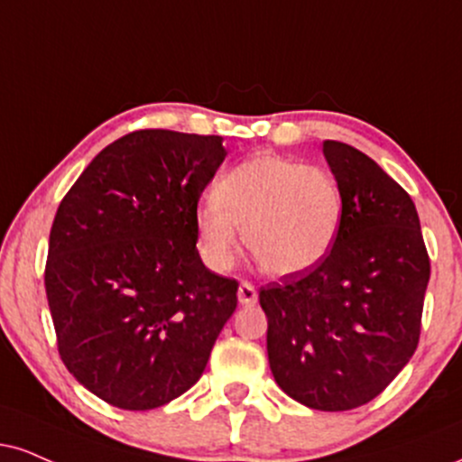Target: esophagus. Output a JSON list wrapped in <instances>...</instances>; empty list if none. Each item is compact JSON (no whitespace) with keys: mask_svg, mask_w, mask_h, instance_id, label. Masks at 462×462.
<instances>
[{"mask_svg":"<svg viewBox=\"0 0 462 462\" xmlns=\"http://www.w3.org/2000/svg\"><path fill=\"white\" fill-rule=\"evenodd\" d=\"M258 301V292H255L254 284H249V282H243L241 286H238V303L241 305H254Z\"/></svg>","mask_w":462,"mask_h":462,"instance_id":"esophagus-1","label":"esophagus"}]
</instances>
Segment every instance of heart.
Wrapping results in <instances>:
<instances>
[{
    "instance_id": "heart-1",
    "label": "heart",
    "mask_w": 462,
    "mask_h": 462,
    "mask_svg": "<svg viewBox=\"0 0 462 462\" xmlns=\"http://www.w3.org/2000/svg\"><path fill=\"white\" fill-rule=\"evenodd\" d=\"M342 224V191L329 171L258 154L215 185V199L196 210L199 245L217 271L230 269L238 227L266 273L297 275L331 252Z\"/></svg>"
}]
</instances>
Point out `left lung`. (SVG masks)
Listing matches in <instances>:
<instances>
[{
  "label": "left lung",
  "mask_w": 462,
  "mask_h": 462,
  "mask_svg": "<svg viewBox=\"0 0 462 462\" xmlns=\"http://www.w3.org/2000/svg\"><path fill=\"white\" fill-rule=\"evenodd\" d=\"M342 191L331 252L260 288L277 385L319 411H351L385 390L420 342L430 280L413 199L368 154L322 142Z\"/></svg>",
  "instance_id": "8db88e82"
}]
</instances>
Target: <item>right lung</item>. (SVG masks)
Wrapping results in <instances>:
<instances>
[{
    "label": "right lung",
    "mask_w": 462,
    "mask_h": 462,
    "mask_svg": "<svg viewBox=\"0 0 462 462\" xmlns=\"http://www.w3.org/2000/svg\"><path fill=\"white\" fill-rule=\"evenodd\" d=\"M219 135L142 129L103 148L55 213L44 288L69 372L111 407H163L196 385L238 282L198 254L196 210Z\"/></svg>",
    "instance_id": "obj_1"
}]
</instances>
